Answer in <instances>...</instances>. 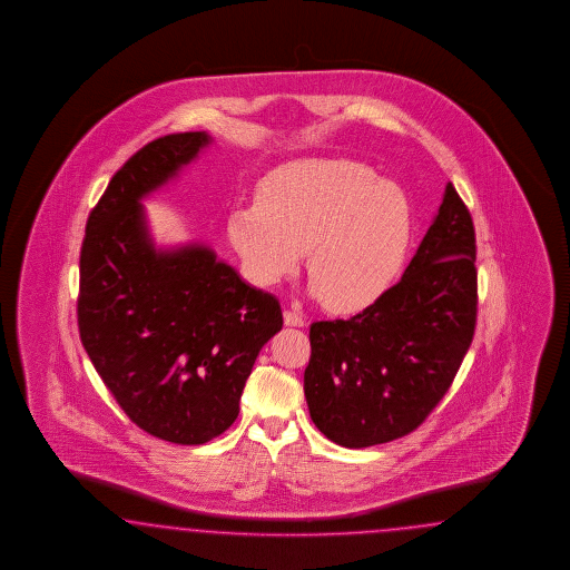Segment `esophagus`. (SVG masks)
<instances>
[{
	"label": "esophagus",
	"mask_w": 570,
	"mask_h": 570,
	"mask_svg": "<svg viewBox=\"0 0 570 570\" xmlns=\"http://www.w3.org/2000/svg\"><path fill=\"white\" fill-rule=\"evenodd\" d=\"M284 324L294 326V328H303L307 324V320L303 317L301 311L286 309L284 311Z\"/></svg>",
	"instance_id": "obj_1"
}]
</instances>
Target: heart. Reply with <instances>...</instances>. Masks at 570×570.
Returning <instances> with one entry per match:
<instances>
[{
  "mask_svg": "<svg viewBox=\"0 0 570 570\" xmlns=\"http://www.w3.org/2000/svg\"><path fill=\"white\" fill-rule=\"evenodd\" d=\"M229 242L248 276L274 286L293 276L307 250V274L336 313L374 305L397 279L414 234L405 191L348 158L307 160L272 175L259 203L238 205Z\"/></svg>",
  "mask_w": 570,
  "mask_h": 570,
  "instance_id": "heart-1",
  "label": "heart"
}]
</instances>
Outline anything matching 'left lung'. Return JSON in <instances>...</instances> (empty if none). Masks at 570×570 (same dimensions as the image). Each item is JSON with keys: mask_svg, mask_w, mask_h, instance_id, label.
<instances>
[{"mask_svg": "<svg viewBox=\"0 0 570 570\" xmlns=\"http://www.w3.org/2000/svg\"><path fill=\"white\" fill-rule=\"evenodd\" d=\"M476 238L448 184L405 274L348 320L313 322L305 397L313 424L348 449L415 431L455 379L476 328Z\"/></svg>", "mask_w": 570, "mask_h": 570, "instance_id": "1", "label": "left lung"}]
</instances>
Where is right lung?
Instances as JSON below:
<instances>
[{"mask_svg": "<svg viewBox=\"0 0 570 570\" xmlns=\"http://www.w3.org/2000/svg\"><path fill=\"white\" fill-rule=\"evenodd\" d=\"M208 139L186 131L139 148L91 208L79 259L89 360L136 426L177 445H203L234 424L255 360L284 324L276 296L207 246L156 250L148 236L139 198Z\"/></svg>", "mask_w": 570, "mask_h": 570, "instance_id": "1", "label": "right lung"}]
</instances>
